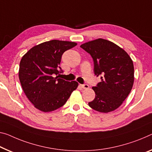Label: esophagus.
Returning <instances> with one entry per match:
<instances>
[{
	"label": "esophagus",
	"instance_id": "1",
	"mask_svg": "<svg viewBox=\"0 0 152 152\" xmlns=\"http://www.w3.org/2000/svg\"><path fill=\"white\" fill-rule=\"evenodd\" d=\"M81 88H83V89H88V88H89V85H88V84H81Z\"/></svg>",
	"mask_w": 152,
	"mask_h": 152
}]
</instances>
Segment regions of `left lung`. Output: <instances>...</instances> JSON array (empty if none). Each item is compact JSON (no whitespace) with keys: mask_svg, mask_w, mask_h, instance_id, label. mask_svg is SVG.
<instances>
[{"mask_svg":"<svg viewBox=\"0 0 152 152\" xmlns=\"http://www.w3.org/2000/svg\"><path fill=\"white\" fill-rule=\"evenodd\" d=\"M81 48L92 56L94 71L101 81L92 87L95 99L88 104L101 113L118 109L134 83V66L129 55L113 42L103 39L83 43Z\"/></svg>","mask_w":152,"mask_h":152,"instance_id":"obj_1","label":"left lung"}]
</instances>
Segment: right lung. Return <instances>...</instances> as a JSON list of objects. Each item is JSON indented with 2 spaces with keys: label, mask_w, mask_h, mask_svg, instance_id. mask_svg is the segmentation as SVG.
Here are the masks:
<instances>
[{
  "label": "right lung",
  "mask_w": 152,
  "mask_h": 152,
  "mask_svg": "<svg viewBox=\"0 0 152 152\" xmlns=\"http://www.w3.org/2000/svg\"><path fill=\"white\" fill-rule=\"evenodd\" d=\"M74 42L52 40L30 49L20 63L19 79L26 96L37 109L50 112L62 107L77 88L75 81H68L56 75L62 73L60 64Z\"/></svg>",
  "instance_id": "add662e5"
}]
</instances>
